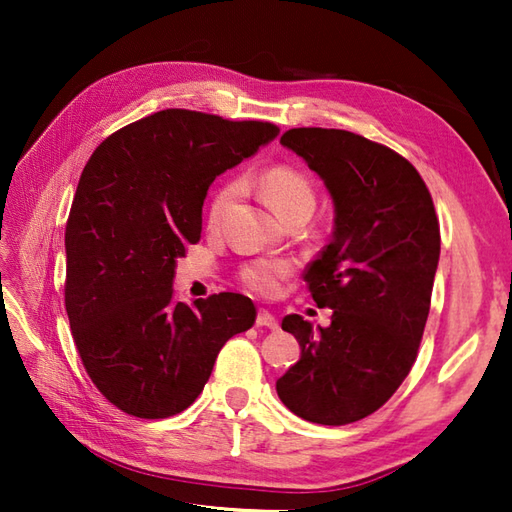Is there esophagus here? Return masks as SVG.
<instances>
[{"mask_svg": "<svg viewBox=\"0 0 512 512\" xmlns=\"http://www.w3.org/2000/svg\"><path fill=\"white\" fill-rule=\"evenodd\" d=\"M257 325H259V328H270V330H277V328H279L277 319H275L273 314H270L268 310H259V314H257Z\"/></svg>", "mask_w": 512, "mask_h": 512, "instance_id": "34e87169", "label": "esophagus"}]
</instances>
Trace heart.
<instances>
[{
	"label": "heart",
	"mask_w": 512,
	"mask_h": 512,
	"mask_svg": "<svg viewBox=\"0 0 512 512\" xmlns=\"http://www.w3.org/2000/svg\"><path fill=\"white\" fill-rule=\"evenodd\" d=\"M259 189H262L266 202L270 204L281 220L295 211H310L314 209V189L312 182L303 176L301 171L279 165L268 169L262 178H259ZM239 193V184H226L215 193L209 206V226L217 228L222 224L224 215L231 209ZM290 273L288 262H279V259H262V262L250 264L242 270L244 284L259 292V295H273L279 288V279H284Z\"/></svg>",
	"instance_id": "obj_1"
}]
</instances>
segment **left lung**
Returning <instances> with one entry per match:
<instances>
[{
  "mask_svg": "<svg viewBox=\"0 0 512 512\" xmlns=\"http://www.w3.org/2000/svg\"><path fill=\"white\" fill-rule=\"evenodd\" d=\"M334 202L330 244L306 284L328 328L288 314L301 358L277 380L281 402L317 424H350L394 396L416 361L440 259L431 193L396 151L343 129L299 127L281 136Z\"/></svg>",
  "mask_w": 512,
  "mask_h": 512,
  "instance_id": "8db88e82",
  "label": "left lung"
}]
</instances>
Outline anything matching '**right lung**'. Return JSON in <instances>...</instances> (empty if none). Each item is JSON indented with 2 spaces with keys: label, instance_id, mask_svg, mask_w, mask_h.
<instances>
[{
  "label": "right lung",
  "instance_id": "obj_1",
  "mask_svg": "<svg viewBox=\"0 0 512 512\" xmlns=\"http://www.w3.org/2000/svg\"><path fill=\"white\" fill-rule=\"evenodd\" d=\"M279 134L262 121L162 110L96 147L65 224V310L85 372L136 418L187 409L231 336L255 323L235 292L173 297L184 248L202 233L213 180Z\"/></svg>",
  "mask_w": 512,
  "mask_h": 512
}]
</instances>
